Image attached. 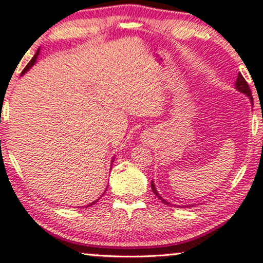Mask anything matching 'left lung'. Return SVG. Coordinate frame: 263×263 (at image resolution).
Masks as SVG:
<instances>
[{
    "label": "left lung",
    "instance_id": "obj_1",
    "mask_svg": "<svg viewBox=\"0 0 263 263\" xmlns=\"http://www.w3.org/2000/svg\"><path fill=\"white\" fill-rule=\"evenodd\" d=\"M235 87H236L237 91L245 93L247 98L250 99V101H251V105H253V99H252V95H251L252 92H251V90H250L249 84L246 83V80L243 79V77H242V75H241V73L237 74V79H236V83H235ZM151 188H152V192L155 193L156 197L158 198V199H161V201H162L163 204H165V205H172L171 203H168V201L165 200V199H163V198L161 197V194H159V193L157 192L156 185H155V183H153V180H152V182H151ZM192 206H193V205H192ZM189 208H190V206H189Z\"/></svg>",
    "mask_w": 263,
    "mask_h": 263
}]
</instances>
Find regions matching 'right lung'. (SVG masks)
<instances>
[{
	"label": "right lung",
	"instance_id": "add662e5",
	"mask_svg": "<svg viewBox=\"0 0 263 263\" xmlns=\"http://www.w3.org/2000/svg\"><path fill=\"white\" fill-rule=\"evenodd\" d=\"M39 53H41V48H38L37 53H35V54H34V57H33V58H32V60H31V62H29V63H28V65H27V66H26V68H25V69H23V71H22V75H25V74L27 73V71H28V70H29V69H31V68H32V66H33V65H34V64H35V63H37V59H38V55H39ZM114 161H115V159L112 158V161H111V165H112V162H114ZM106 189H107V186H106ZM106 189H105V192H106ZM102 195H104V194H102ZM102 195H101V197H102ZM96 201H99V199H96V200H93V201H92V203L87 204L85 208H90V206H91V205H93V204H96Z\"/></svg>",
	"mask_w": 263,
	"mask_h": 263
}]
</instances>
